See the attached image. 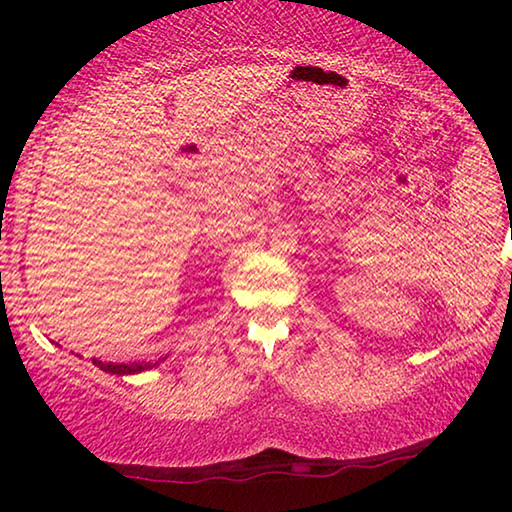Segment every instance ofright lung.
Masks as SVG:
<instances>
[{"label":"right lung","instance_id":"1","mask_svg":"<svg viewBox=\"0 0 512 512\" xmlns=\"http://www.w3.org/2000/svg\"><path fill=\"white\" fill-rule=\"evenodd\" d=\"M164 359H167V357H162V359H158L155 363H153V361H142V363H112V361L92 359V363H94V366H97L99 370H103V372H110V375L124 377V375H140V372H144V370L158 368Z\"/></svg>","mask_w":512,"mask_h":512}]
</instances>
